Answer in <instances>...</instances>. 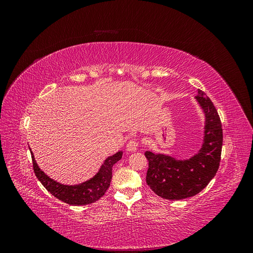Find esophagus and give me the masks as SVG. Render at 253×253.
Listing matches in <instances>:
<instances>
[{"instance_id": "1", "label": "esophagus", "mask_w": 253, "mask_h": 253, "mask_svg": "<svg viewBox=\"0 0 253 253\" xmlns=\"http://www.w3.org/2000/svg\"><path fill=\"white\" fill-rule=\"evenodd\" d=\"M138 148V141L136 139H131L126 144V150L129 152H134Z\"/></svg>"}]
</instances>
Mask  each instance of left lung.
I'll return each mask as SVG.
<instances>
[{
	"mask_svg": "<svg viewBox=\"0 0 253 253\" xmlns=\"http://www.w3.org/2000/svg\"><path fill=\"white\" fill-rule=\"evenodd\" d=\"M206 117L204 142L196 155L177 160L165 154L144 153L149 162L147 183L165 200L178 201L194 196L215 176L223 147V128L218 113L208 96L198 89L195 97Z\"/></svg>",
	"mask_w": 253,
	"mask_h": 253,
	"instance_id": "1",
	"label": "left lung"
}]
</instances>
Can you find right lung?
Returning <instances> with one entry per match:
<instances>
[{
    "mask_svg": "<svg viewBox=\"0 0 253 253\" xmlns=\"http://www.w3.org/2000/svg\"><path fill=\"white\" fill-rule=\"evenodd\" d=\"M30 153H32L35 174L44 188L53 196L57 197L58 200L73 206L88 205L95 203L99 198L102 197L110 187L112 180V168L122 157V152L116 153L115 155L110 156L104 160L100 170L93 178L85 182H82L80 185L66 186L61 185L56 180L49 178L46 174L41 171L36 163L33 152Z\"/></svg>",
    "mask_w": 253,
    "mask_h": 253,
    "instance_id": "1",
    "label": "right lung"
}]
</instances>
